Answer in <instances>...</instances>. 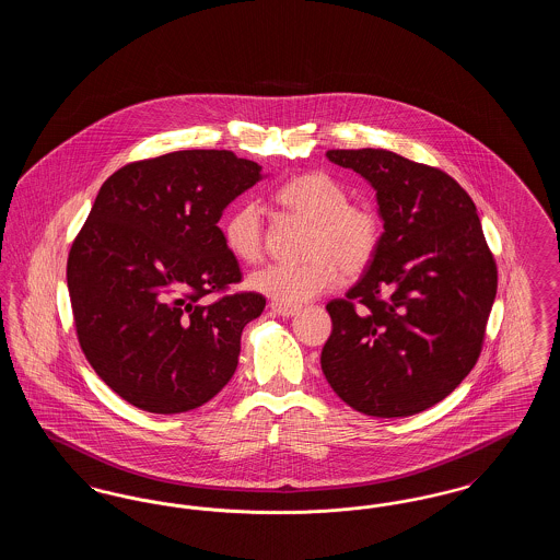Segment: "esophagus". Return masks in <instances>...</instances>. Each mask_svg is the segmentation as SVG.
I'll list each match as a JSON object with an SVG mask.
<instances>
[{"label": "esophagus", "mask_w": 560, "mask_h": 560, "mask_svg": "<svg viewBox=\"0 0 560 560\" xmlns=\"http://www.w3.org/2000/svg\"><path fill=\"white\" fill-rule=\"evenodd\" d=\"M270 311H272L275 315L283 317V319H290L293 315H298V308H293V306H283V304H277V302H272V304H270Z\"/></svg>", "instance_id": "esophagus-1"}]
</instances>
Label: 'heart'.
Listing matches in <instances>:
<instances>
[{
  "label": "heart",
  "mask_w": 560,
  "mask_h": 560,
  "mask_svg": "<svg viewBox=\"0 0 560 560\" xmlns=\"http://www.w3.org/2000/svg\"><path fill=\"white\" fill-rule=\"evenodd\" d=\"M288 212L308 222L306 262L268 265L249 275L247 285L283 306H302L331 290L340 272L359 275L372 265L382 222L377 212L363 203H348V190L340 180L323 172L300 174L275 192ZM226 249L241 262H256L262 256L265 224L260 206L249 201L231 213L222 226Z\"/></svg>",
  "instance_id": "1"
}]
</instances>
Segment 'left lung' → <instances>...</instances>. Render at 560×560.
<instances>
[{
	"label": "left lung",
	"mask_w": 560,
	"mask_h": 560,
	"mask_svg": "<svg viewBox=\"0 0 560 560\" xmlns=\"http://www.w3.org/2000/svg\"><path fill=\"white\" fill-rule=\"evenodd\" d=\"M325 155L372 185L384 233L347 298L327 304L334 329L320 370L365 416L420 413L475 368L498 292L477 206L445 172L393 151Z\"/></svg>",
	"instance_id": "8db88e82"
}]
</instances>
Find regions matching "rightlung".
<instances>
[{"instance_id":"obj_1","label":"right lung","mask_w":560,"mask_h":560,"mask_svg":"<svg viewBox=\"0 0 560 560\" xmlns=\"http://www.w3.org/2000/svg\"><path fill=\"white\" fill-rule=\"evenodd\" d=\"M262 167L231 151H176L117 170L73 241L67 285L81 350L133 407L183 413L213 399L237 370L241 331L260 293L240 283L218 222Z\"/></svg>"}]
</instances>
